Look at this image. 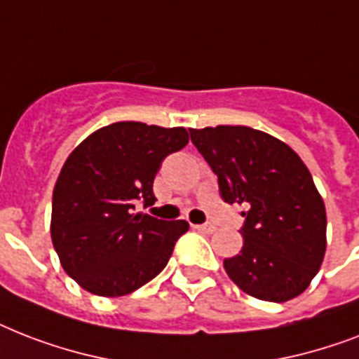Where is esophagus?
Instances as JSON below:
<instances>
[{"mask_svg":"<svg viewBox=\"0 0 359 359\" xmlns=\"http://www.w3.org/2000/svg\"><path fill=\"white\" fill-rule=\"evenodd\" d=\"M193 228L198 229V231H202V233H213L215 231L213 224H194Z\"/></svg>","mask_w":359,"mask_h":359,"instance_id":"1","label":"esophagus"}]
</instances>
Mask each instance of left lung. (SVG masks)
Wrapping results in <instances>:
<instances>
[{
    "instance_id": "8db88e82",
    "label": "left lung",
    "mask_w": 359,
    "mask_h": 359,
    "mask_svg": "<svg viewBox=\"0 0 359 359\" xmlns=\"http://www.w3.org/2000/svg\"><path fill=\"white\" fill-rule=\"evenodd\" d=\"M228 203L245 208L243 248L224 259L246 294L287 302L304 293L326 252V209L308 166L276 137L246 126L189 130Z\"/></svg>"
}]
</instances>
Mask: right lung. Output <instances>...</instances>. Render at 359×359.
<instances>
[{
	"mask_svg": "<svg viewBox=\"0 0 359 359\" xmlns=\"http://www.w3.org/2000/svg\"><path fill=\"white\" fill-rule=\"evenodd\" d=\"M189 142L185 128L114 122L76 146L53 189L51 241L65 272L98 297H124L168 263L185 220L135 213L156 202L163 159Z\"/></svg>",
	"mask_w": 359,
	"mask_h": 359,
	"instance_id": "add662e5",
	"label": "right lung"
}]
</instances>
